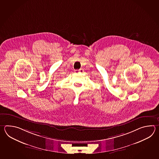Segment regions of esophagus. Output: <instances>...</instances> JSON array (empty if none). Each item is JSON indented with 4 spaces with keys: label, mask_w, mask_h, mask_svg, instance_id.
I'll return each instance as SVG.
<instances>
[{
    "label": "esophagus",
    "mask_w": 159,
    "mask_h": 159,
    "mask_svg": "<svg viewBox=\"0 0 159 159\" xmlns=\"http://www.w3.org/2000/svg\"><path fill=\"white\" fill-rule=\"evenodd\" d=\"M80 71H82V70L80 69V70H75V73H78V72H80Z\"/></svg>",
    "instance_id": "obj_1"
}]
</instances>
